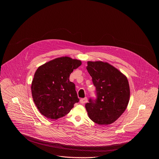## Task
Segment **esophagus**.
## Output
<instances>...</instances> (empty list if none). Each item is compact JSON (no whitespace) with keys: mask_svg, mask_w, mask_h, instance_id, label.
<instances>
[{"mask_svg":"<svg viewBox=\"0 0 159 159\" xmlns=\"http://www.w3.org/2000/svg\"><path fill=\"white\" fill-rule=\"evenodd\" d=\"M87 102V98H85L81 99L80 100V102L81 104H84L86 103Z\"/></svg>","mask_w":159,"mask_h":159,"instance_id":"obj_1","label":"esophagus"}]
</instances>
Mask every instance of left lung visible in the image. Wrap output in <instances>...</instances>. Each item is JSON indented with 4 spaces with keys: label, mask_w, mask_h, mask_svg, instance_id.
I'll return each instance as SVG.
<instances>
[{
    "label": "left lung",
    "mask_w": 159,
    "mask_h": 159,
    "mask_svg": "<svg viewBox=\"0 0 159 159\" xmlns=\"http://www.w3.org/2000/svg\"><path fill=\"white\" fill-rule=\"evenodd\" d=\"M87 70L96 87V99H89L85 108L89 118L100 125L116 121L129 100L128 79L115 66L101 61H87Z\"/></svg>",
    "instance_id": "left-lung-1"
}]
</instances>
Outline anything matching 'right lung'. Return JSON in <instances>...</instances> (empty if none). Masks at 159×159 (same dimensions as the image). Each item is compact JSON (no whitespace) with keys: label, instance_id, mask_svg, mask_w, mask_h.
Returning <instances> with one entry per match:
<instances>
[{"label":"right lung","instance_id":"obj_1","mask_svg":"<svg viewBox=\"0 0 159 159\" xmlns=\"http://www.w3.org/2000/svg\"><path fill=\"white\" fill-rule=\"evenodd\" d=\"M80 60L62 57L39 66L31 84L33 101L41 114L57 120L69 113L79 101L70 74L80 66Z\"/></svg>","mask_w":159,"mask_h":159}]
</instances>
